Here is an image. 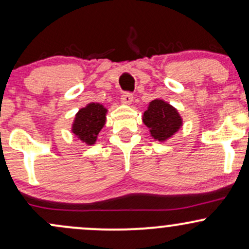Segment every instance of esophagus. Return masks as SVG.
<instances>
[{
    "mask_svg": "<svg viewBox=\"0 0 249 249\" xmlns=\"http://www.w3.org/2000/svg\"><path fill=\"white\" fill-rule=\"evenodd\" d=\"M121 101H122L123 104H125V105H131V104H132V102H133V96L131 95V93L125 92V93H123Z\"/></svg>",
    "mask_w": 249,
    "mask_h": 249,
    "instance_id": "34e87169",
    "label": "esophagus"
}]
</instances>
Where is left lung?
Here are the masks:
<instances>
[{"mask_svg":"<svg viewBox=\"0 0 249 249\" xmlns=\"http://www.w3.org/2000/svg\"><path fill=\"white\" fill-rule=\"evenodd\" d=\"M142 118L150 131V136L160 142L172 138L184 124L179 111L170 103L159 98L150 102Z\"/></svg>","mask_w":249,"mask_h":249,"instance_id":"8db88e82","label":"left lung"}]
</instances>
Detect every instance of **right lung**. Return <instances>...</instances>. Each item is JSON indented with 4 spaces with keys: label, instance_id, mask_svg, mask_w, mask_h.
Wrapping results in <instances>:
<instances>
[{
    "label": "right lung",
    "instance_id": "1",
    "mask_svg": "<svg viewBox=\"0 0 249 249\" xmlns=\"http://www.w3.org/2000/svg\"><path fill=\"white\" fill-rule=\"evenodd\" d=\"M107 108L99 103H89L87 107L79 108L75 115L71 132L82 142L91 146L95 145L97 137L107 123Z\"/></svg>",
    "mask_w": 249,
    "mask_h": 249
}]
</instances>
